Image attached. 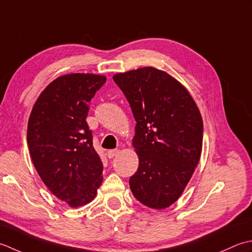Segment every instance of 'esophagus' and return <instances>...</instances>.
<instances>
[{"instance_id":"34e87169","label":"esophagus","mask_w":252,"mask_h":252,"mask_svg":"<svg viewBox=\"0 0 252 252\" xmlns=\"http://www.w3.org/2000/svg\"><path fill=\"white\" fill-rule=\"evenodd\" d=\"M117 155H119V150H117V149H112V150L107 151V158H114Z\"/></svg>"}]
</instances>
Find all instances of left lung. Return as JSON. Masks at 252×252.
Wrapping results in <instances>:
<instances>
[{
	"label": "left lung",
	"mask_w": 252,
	"mask_h": 252,
	"mask_svg": "<svg viewBox=\"0 0 252 252\" xmlns=\"http://www.w3.org/2000/svg\"><path fill=\"white\" fill-rule=\"evenodd\" d=\"M137 122L132 146L139 157L129 178L131 192L152 209L167 208L181 196L202 149L201 114L176 79L153 67L116 74Z\"/></svg>",
	"instance_id": "left-lung-1"
}]
</instances>
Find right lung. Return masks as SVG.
Returning <instances> with one entry per match:
<instances>
[{
    "instance_id": "right-lung-1",
    "label": "right lung",
    "mask_w": 252,
    "mask_h": 252,
    "mask_svg": "<svg viewBox=\"0 0 252 252\" xmlns=\"http://www.w3.org/2000/svg\"><path fill=\"white\" fill-rule=\"evenodd\" d=\"M104 76L68 74L53 80L35 101L27 142L33 165L54 196L70 207L89 203L102 183V164L86 119Z\"/></svg>"
}]
</instances>
